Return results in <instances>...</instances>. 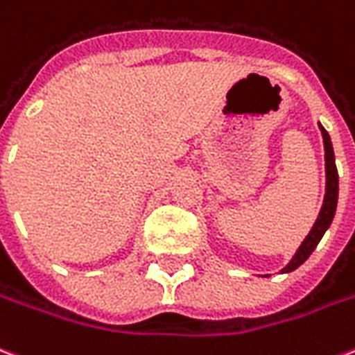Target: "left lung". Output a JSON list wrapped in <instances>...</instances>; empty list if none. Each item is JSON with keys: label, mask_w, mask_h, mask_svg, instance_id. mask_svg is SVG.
I'll list each match as a JSON object with an SVG mask.
<instances>
[{"label": "left lung", "mask_w": 355, "mask_h": 355, "mask_svg": "<svg viewBox=\"0 0 355 355\" xmlns=\"http://www.w3.org/2000/svg\"><path fill=\"white\" fill-rule=\"evenodd\" d=\"M320 126L322 139H324V150H326V196H324V202H322L320 214L316 218L315 225L309 231V234L305 236V240L302 242V245L297 248V251L294 253V257L291 259V262L286 264L281 274H288V272H294L297 266H302L309 255L315 251V248L318 245V242L324 236V232L328 231L331 221H334L335 210H337V199H339V173H337V166H335V154H334V145H331V139H329V134L326 132V128Z\"/></svg>", "instance_id": "left-lung-1"}]
</instances>
